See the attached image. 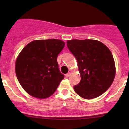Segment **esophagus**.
<instances>
[{
    "label": "esophagus",
    "instance_id": "1",
    "mask_svg": "<svg viewBox=\"0 0 129 129\" xmlns=\"http://www.w3.org/2000/svg\"><path fill=\"white\" fill-rule=\"evenodd\" d=\"M70 74H70V72H68V73H67V74L65 75V76L67 77H70Z\"/></svg>",
    "mask_w": 129,
    "mask_h": 129
}]
</instances>
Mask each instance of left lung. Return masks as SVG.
<instances>
[{
    "mask_svg": "<svg viewBox=\"0 0 129 129\" xmlns=\"http://www.w3.org/2000/svg\"><path fill=\"white\" fill-rule=\"evenodd\" d=\"M67 47L77 61L81 81L74 87L83 98L93 99L109 89L116 74L111 52L96 40L67 41Z\"/></svg>",
    "mask_w": 129,
    "mask_h": 129,
    "instance_id": "8db88e82",
    "label": "left lung"
}]
</instances>
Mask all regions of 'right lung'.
<instances>
[{"instance_id":"right-lung-1","label":"right lung","mask_w":129,"mask_h":129,"mask_svg":"<svg viewBox=\"0 0 129 129\" xmlns=\"http://www.w3.org/2000/svg\"><path fill=\"white\" fill-rule=\"evenodd\" d=\"M64 46L61 40H35L18 55L15 73L19 83L28 94L39 99L55 92L64 77L59 71L57 58Z\"/></svg>"}]
</instances>
